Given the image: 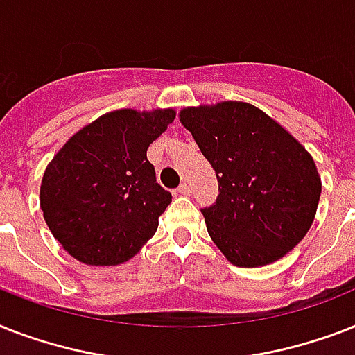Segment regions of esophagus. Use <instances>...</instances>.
Segmentation results:
<instances>
[{"mask_svg":"<svg viewBox=\"0 0 355 355\" xmlns=\"http://www.w3.org/2000/svg\"><path fill=\"white\" fill-rule=\"evenodd\" d=\"M178 193H182V195L191 193V184H189V182L180 184V186H178Z\"/></svg>","mask_w":355,"mask_h":355,"instance_id":"esophagus-1","label":"esophagus"}]
</instances>
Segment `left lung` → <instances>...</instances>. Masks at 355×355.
<instances>
[{
    "label": "left lung",
    "mask_w": 355,
    "mask_h": 355,
    "mask_svg": "<svg viewBox=\"0 0 355 355\" xmlns=\"http://www.w3.org/2000/svg\"><path fill=\"white\" fill-rule=\"evenodd\" d=\"M180 121L219 182L216 202L200 211L221 252L237 267H259L297 247L320 199L308 150L248 103L184 108Z\"/></svg>",
    "instance_id": "1"
}]
</instances>
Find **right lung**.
Instances as JSON below:
<instances>
[{
    "instance_id": "obj_1",
    "label": "right lung",
    "mask_w": 355,
    "mask_h": 355,
    "mask_svg": "<svg viewBox=\"0 0 355 355\" xmlns=\"http://www.w3.org/2000/svg\"><path fill=\"white\" fill-rule=\"evenodd\" d=\"M173 119L169 108L105 114L71 136L47 166L40 208L73 258L118 265L155 236L171 193L156 182L147 147Z\"/></svg>"
}]
</instances>
